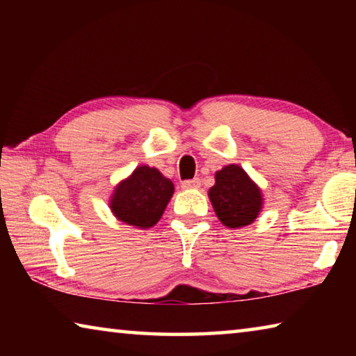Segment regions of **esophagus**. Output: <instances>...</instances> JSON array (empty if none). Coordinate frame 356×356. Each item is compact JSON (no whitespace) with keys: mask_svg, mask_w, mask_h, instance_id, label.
<instances>
[{"mask_svg":"<svg viewBox=\"0 0 356 356\" xmlns=\"http://www.w3.org/2000/svg\"><path fill=\"white\" fill-rule=\"evenodd\" d=\"M200 186H201V180L200 179H190V180H184V182H182V188L184 190L200 188Z\"/></svg>","mask_w":356,"mask_h":356,"instance_id":"34e87169","label":"esophagus"}]
</instances>
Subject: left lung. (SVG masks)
<instances>
[{
  "mask_svg": "<svg viewBox=\"0 0 356 356\" xmlns=\"http://www.w3.org/2000/svg\"><path fill=\"white\" fill-rule=\"evenodd\" d=\"M209 197L218 220L229 229L251 225L264 201L261 188L238 165H227L216 171Z\"/></svg>",
  "mask_w": 356,
  "mask_h": 356,
  "instance_id": "left-lung-1",
  "label": "left lung"
}]
</instances>
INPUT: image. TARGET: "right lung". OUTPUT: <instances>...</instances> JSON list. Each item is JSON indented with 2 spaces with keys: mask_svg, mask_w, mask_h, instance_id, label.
Here are the masks:
<instances>
[{
  "mask_svg": "<svg viewBox=\"0 0 356 356\" xmlns=\"http://www.w3.org/2000/svg\"><path fill=\"white\" fill-rule=\"evenodd\" d=\"M174 193V185L156 168L138 166L114 188L110 209L119 221L129 226L147 229L163 215Z\"/></svg>",
  "mask_w": 356,
  "mask_h": 356,
  "instance_id": "right-lung-1",
  "label": "right lung"
}]
</instances>
